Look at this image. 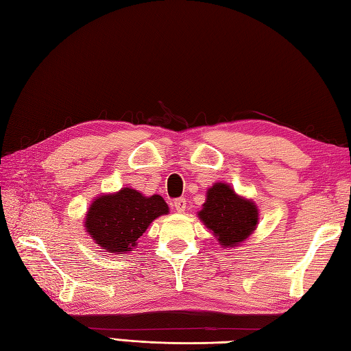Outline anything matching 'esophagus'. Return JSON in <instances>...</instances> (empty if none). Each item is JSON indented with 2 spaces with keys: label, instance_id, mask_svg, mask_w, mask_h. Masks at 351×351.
<instances>
[{
  "label": "esophagus",
  "instance_id": "esophagus-1",
  "mask_svg": "<svg viewBox=\"0 0 351 351\" xmlns=\"http://www.w3.org/2000/svg\"><path fill=\"white\" fill-rule=\"evenodd\" d=\"M173 206H175V210H176L178 213H184L185 208H187V202H185L184 197L175 199V200H173Z\"/></svg>",
  "mask_w": 351,
  "mask_h": 351
}]
</instances>
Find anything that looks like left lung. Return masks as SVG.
Here are the masks:
<instances>
[{
    "label": "left lung",
    "mask_w": 351,
    "mask_h": 351,
    "mask_svg": "<svg viewBox=\"0 0 351 351\" xmlns=\"http://www.w3.org/2000/svg\"><path fill=\"white\" fill-rule=\"evenodd\" d=\"M199 217L217 237L221 245H238L258 223V210L250 200L241 199L229 185L217 182L206 193V202Z\"/></svg>",
    "instance_id": "1"
}]
</instances>
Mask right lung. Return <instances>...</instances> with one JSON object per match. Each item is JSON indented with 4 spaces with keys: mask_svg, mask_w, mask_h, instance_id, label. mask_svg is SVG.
<instances>
[{
    "mask_svg": "<svg viewBox=\"0 0 351 351\" xmlns=\"http://www.w3.org/2000/svg\"><path fill=\"white\" fill-rule=\"evenodd\" d=\"M169 213L158 195L145 197L132 189L96 199L86 215V229L92 240L110 253L130 252L152 220Z\"/></svg>",
    "mask_w": 351,
    "mask_h": 351,
    "instance_id": "right-lung-1",
    "label": "right lung"
}]
</instances>
